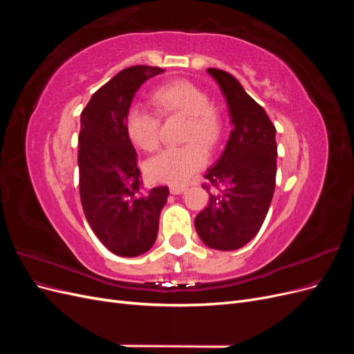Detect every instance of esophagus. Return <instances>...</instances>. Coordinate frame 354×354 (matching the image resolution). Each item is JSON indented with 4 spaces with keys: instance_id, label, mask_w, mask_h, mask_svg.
I'll use <instances>...</instances> for the list:
<instances>
[{
    "instance_id": "1",
    "label": "esophagus",
    "mask_w": 354,
    "mask_h": 354,
    "mask_svg": "<svg viewBox=\"0 0 354 354\" xmlns=\"http://www.w3.org/2000/svg\"><path fill=\"white\" fill-rule=\"evenodd\" d=\"M185 190H187L186 186H171V194L173 195H181Z\"/></svg>"
}]
</instances>
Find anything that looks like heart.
<instances>
[{
	"label": "heart",
	"instance_id": "b5f03b06",
	"mask_svg": "<svg viewBox=\"0 0 354 354\" xmlns=\"http://www.w3.org/2000/svg\"><path fill=\"white\" fill-rule=\"evenodd\" d=\"M153 102L164 115H186L183 140L189 143L171 146L156 155L149 160L147 173L159 183L185 185L208 162V152L203 145L211 149L220 142V116L211 108L208 93L185 80L159 87L153 93ZM127 131L136 146L153 152L160 143V118L143 106H133L127 113Z\"/></svg>",
	"mask_w": 354,
	"mask_h": 354
}]
</instances>
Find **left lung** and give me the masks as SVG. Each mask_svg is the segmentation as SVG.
Returning <instances> with one entry per match:
<instances>
[{"mask_svg":"<svg viewBox=\"0 0 354 354\" xmlns=\"http://www.w3.org/2000/svg\"><path fill=\"white\" fill-rule=\"evenodd\" d=\"M207 72L226 99L233 128L221 156L205 174L220 194L212 195L203 186L209 203L196 216L195 229L209 248L234 251L259 233L269 211L276 185V128L236 78L214 68Z\"/></svg>","mask_w":354,"mask_h":354,"instance_id":"1","label":"left lung"}]
</instances>
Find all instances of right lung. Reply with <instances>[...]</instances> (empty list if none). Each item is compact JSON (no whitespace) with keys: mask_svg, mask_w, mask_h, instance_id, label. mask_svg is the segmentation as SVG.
Segmentation results:
<instances>
[{"mask_svg":"<svg viewBox=\"0 0 354 354\" xmlns=\"http://www.w3.org/2000/svg\"><path fill=\"white\" fill-rule=\"evenodd\" d=\"M164 69L131 66L95 91L81 113L80 196L90 227L111 252L137 257L152 248L169 190L143 192L127 113L142 84Z\"/></svg>","mask_w":354,"mask_h":354,"instance_id":"right-lung-1","label":"right lung"}]
</instances>
